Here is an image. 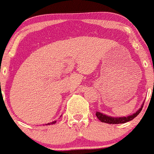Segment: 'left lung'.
I'll list each match as a JSON object with an SVG mask.
<instances>
[{
  "label": "left lung",
  "mask_w": 154,
  "mask_h": 154,
  "mask_svg": "<svg viewBox=\"0 0 154 154\" xmlns=\"http://www.w3.org/2000/svg\"><path fill=\"white\" fill-rule=\"evenodd\" d=\"M143 106V104L142 105L140 109L137 112L131 115V116H128V117L112 118V117H110V116H106V115H103V113H100L99 112H96V116H97V119H99V120H100V122H102L108 123V124H123V123L128 122H129V121L133 120V119L140 112Z\"/></svg>",
  "instance_id": "8db88e82"
}]
</instances>
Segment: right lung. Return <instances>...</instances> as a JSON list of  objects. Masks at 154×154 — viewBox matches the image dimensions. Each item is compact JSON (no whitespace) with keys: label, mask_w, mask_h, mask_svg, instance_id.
I'll return each mask as SVG.
<instances>
[{"label":"right lung","mask_w":154,"mask_h":154,"mask_svg":"<svg viewBox=\"0 0 154 154\" xmlns=\"http://www.w3.org/2000/svg\"><path fill=\"white\" fill-rule=\"evenodd\" d=\"M55 122H55V121H54V122H51V123H48V125H50V124H54V123H55Z\"/></svg>","instance_id":"1"}]
</instances>
